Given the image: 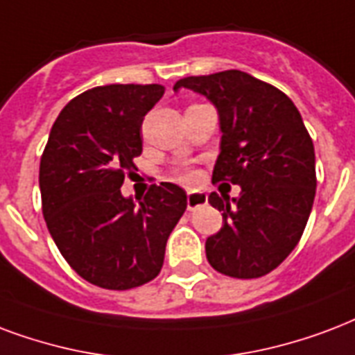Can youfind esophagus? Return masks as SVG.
I'll list each match as a JSON object with an SVG mask.
<instances>
[{"label":"esophagus","mask_w":355,"mask_h":355,"mask_svg":"<svg viewBox=\"0 0 355 355\" xmlns=\"http://www.w3.org/2000/svg\"><path fill=\"white\" fill-rule=\"evenodd\" d=\"M207 193H202V191H188V210H193V208L201 207V205H207Z\"/></svg>","instance_id":"1"}]
</instances>
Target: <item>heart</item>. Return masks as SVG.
I'll list each match as a JSON object with an SVG mask.
<instances>
[{"label": "heart", "instance_id": "heart-1", "mask_svg": "<svg viewBox=\"0 0 355 355\" xmlns=\"http://www.w3.org/2000/svg\"><path fill=\"white\" fill-rule=\"evenodd\" d=\"M178 178H180V180H184V182H189V180L193 178V173H191V171H182V173H180V175H178Z\"/></svg>", "mask_w": 355, "mask_h": 355}]
</instances>
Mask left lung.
Returning <instances> with one entry per match:
<instances>
[{"label": "left lung", "mask_w": 355, "mask_h": 355, "mask_svg": "<svg viewBox=\"0 0 355 355\" xmlns=\"http://www.w3.org/2000/svg\"><path fill=\"white\" fill-rule=\"evenodd\" d=\"M202 94L220 117V156L212 180L240 186L229 199L210 193L223 227L207 240V259L220 274L253 279L270 274L304 234L315 201V147L285 93L242 70L189 76L175 83Z\"/></svg>", "instance_id": "8db88e82"}]
</instances>
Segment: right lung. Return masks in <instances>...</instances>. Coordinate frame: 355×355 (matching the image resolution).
I'll return each mask as SVG.
<instances>
[{
	"label": "right lung",
	"instance_id": "obj_1",
	"mask_svg": "<svg viewBox=\"0 0 355 355\" xmlns=\"http://www.w3.org/2000/svg\"><path fill=\"white\" fill-rule=\"evenodd\" d=\"M164 93L158 83L89 89L59 113L40 158L48 231L76 274L102 288L153 281L188 205L173 182L150 186L139 202L121 193L124 177L137 169L143 119Z\"/></svg>",
	"mask_w": 355,
	"mask_h": 355
}]
</instances>
